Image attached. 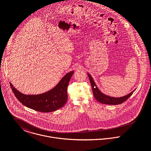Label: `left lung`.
Returning a JSON list of instances; mask_svg holds the SVG:
<instances>
[{"label":"left lung","mask_w":151,"mask_h":151,"mask_svg":"<svg viewBox=\"0 0 151 151\" xmlns=\"http://www.w3.org/2000/svg\"><path fill=\"white\" fill-rule=\"evenodd\" d=\"M89 81L92 86V92L93 96L100 103L103 104H106V105H119L121 104L123 102H124L126 101H127L129 97L131 96V95L133 93L134 91L131 92L129 93V94L124 96L123 97H120V98H114V97H111L108 96L106 95H105L104 93H102L100 90L98 89V88L96 86V84L95 83L92 77L89 74L87 73Z\"/></svg>","instance_id":"left-lung-1"}]
</instances>
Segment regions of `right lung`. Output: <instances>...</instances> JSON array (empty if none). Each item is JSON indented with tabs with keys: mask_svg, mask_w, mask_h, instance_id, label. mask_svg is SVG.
I'll use <instances>...</instances> for the list:
<instances>
[{
	"mask_svg": "<svg viewBox=\"0 0 151 151\" xmlns=\"http://www.w3.org/2000/svg\"><path fill=\"white\" fill-rule=\"evenodd\" d=\"M74 71L66 74L60 82L51 90L39 95H25L10 85L17 99L27 108L40 112L55 111L64 106L67 101V86Z\"/></svg>",
	"mask_w": 151,
	"mask_h": 151,
	"instance_id": "add662e5",
	"label": "right lung"
}]
</instances>
